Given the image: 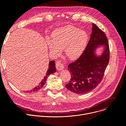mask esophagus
<instances>
[{
    "label": "esophagus",
    "mask_w": 126,
    "mask_h": 126,
    "mask_svg": "<svg viewBox=\"0 0 126 126\" xmlns=\"http://www.w3.org/2000/svg\"><path fill=\"white\" fill-rule=\"evenodd\" d=\"M56 67L58 70H61L64 68L63 65L60 61H57L56 63Z\"/></svg>",
    "instance_id": "34e87169"
}]
</instances>
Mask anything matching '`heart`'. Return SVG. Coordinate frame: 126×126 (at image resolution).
<instances>
[{
	"label": "heart",
	"mask_w": 126,
	"mask_h": 126,
	"mask_svg": "<svg viewBox=\"0 0 126 126\" xmlns=\"http://www.w3.org/2000/svg\"><path fill=\"white\" fill-rule=\"evenodd\" d=\"M52 40L47 39V44L53 56L64 54L69 59L74 60L82 54L87 45L88 36L85 31L72 26H67L56 30L52 34Z\"/></svg>",
	"instance_id": "obj_1"
}]
</instances>
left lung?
<instances>
[{
  "mask_svg": "<svg viewBox=\"0 0 126 126\" xmlns=\"http://www.w3.org/2000/svg\"><path fill=\"white\" fill-rule=\"evenodd\" d=\"M99 45L105 49L100 56L95 54ZM110 58L109 43L105 32L92 23V33L88 44L82 55L74 62L70 63L68 69L71 79L65 86L78 94H87L101 83Z\"/></svg>",
  "mask_w": 126,
  "mask_h": 126,
  "instance_id": "1",
  "label": "left lung"
}]
</instances>
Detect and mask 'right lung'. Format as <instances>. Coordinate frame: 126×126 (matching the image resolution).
I'll return each instance as SVG.
<instances>
[{"label":"right lung","instance_id":"obj_1","mask_svg":"<svg viewBox=\"0 0 126 126\" xmlns=\"http://www.w3.org/2000/svg\"><path fill=\"white\" fill-rule=\"evenodd\" d=\"M56 71V66H55V61H51L49 63V65H48V69L47 71V72H46V75L43 79V80L42 81L39 83V84L37 86V87H35L34 89H32V90L30 91H26V92H29V93H31V92H36L40 89H41L42 88L44 87V86L46 83V80H47V78H48V76L52 74L53 73H54Z\"/></svg>","mask_w":126,"mask_h":126}]
</instances>
